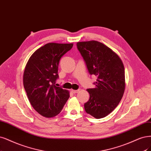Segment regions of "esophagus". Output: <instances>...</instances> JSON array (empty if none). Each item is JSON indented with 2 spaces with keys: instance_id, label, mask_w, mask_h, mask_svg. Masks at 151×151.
Segmentation results:
<instances>
[{
  "instance_id": "esophagus-1",
  "label": "esophagus",
  "mask_w": 151,
  "mask_h": 151,
  "mask_svg": "<svg viewBox=\"0 0 151 151\" xmlns=\"http://www.w3.org/2000/svg\"><path fill=\"white\" fill-rule=\"evenodd\" d=\"M79 91V90H73V89H72L71 90V92L73 93H77Z\"/></svg>"
}]
</instances>
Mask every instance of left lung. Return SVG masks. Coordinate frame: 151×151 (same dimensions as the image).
<instances>
[{"label": "left lung", "mask_w": 151, "mask_h": 151, "mask_svg": "<svg viewBox=\"0 0 151 151\" xmlns=\"http://www.w3.org/2000/svg\"><path fill=\"white\" fill-rule=\"evenodd\" d=\"M77 49L90 74L97 77L96 87L88 89L85 111L96 119L107 116L120 102L125 91V71L121 59L111 48L96 40L79 42Z\"/></svg>", "instance_id": "left-lung-1"}]
</instances>
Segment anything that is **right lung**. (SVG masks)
<instances>
[{
    "label": "right lung",
    "mask_w": 151,
    "mask_h": 151,
    "mask_svg": "<svg viewBox=\"0 0 151 151\" xmlns=\"http://www.w3.org/2000/svg\"><path fill=\"white\" fill-rule=\"evenodd\" d=\"M73 44L48 43L36 50L25 65L23 84L33 108L47 118L59 114L70 97L69 91L55 86L60 58Z\"/></svg>",
    "instance_id": "right-lung-1"
}]
</instances>
